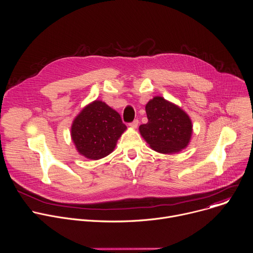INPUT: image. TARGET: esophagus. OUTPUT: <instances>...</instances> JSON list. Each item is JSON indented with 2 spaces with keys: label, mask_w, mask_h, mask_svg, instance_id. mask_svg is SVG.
<instances>
[{
  "label": "esophagus",
  "mask_w": 253,
  "mask_h": 253,
  "mask_svg": "<svg viewBox=\"0 0 253 253\" xmlns=\"http://www.w3.org/2000/svg\"><path fill=\"white\" fill-rule=\"evenodd\" d=\"M138 124H139V121L136 119V120H134L133 122H131V123L129 124V126H130V127H132V128H137Z\"/></svg>",
  "instance_id": "34e87169"
}]
</instances>
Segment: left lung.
<instances>
[{"instance_id":"1","label":"left lung","mask_w":253,"mask_h":253,"mask_svg":"<svg viewBox=\"0 0 253 253\" xmlns=\"http://www.w3.org/2000/svg\"><path fill=\"white\" fill-rule=\"evenodd\" d=\"M145 110L148 122L140 125L139 131L152 149L173 154L187 147L192 122L181 108L156 96L146 104Z\"/></svg>"}]
</instances>
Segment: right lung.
<instances>
[{
	"label": "right lung",
	"instance_id": "obj_1",
	"mask_svg": "<svg viewBox=\"0 0 253 253\" xmlns=\"http://www.w3.org/2000/svg\"><path fill=\"white\" fill-rule=\"evenodd\" d=\"M127 129L121 116L105 102L96 100L79 113L71 127V136L78 152L98 160L109 155Z\"/></svg>",
	"mask_w": 253,
	"mask_h": 253
}]
</instances>
